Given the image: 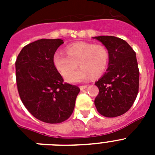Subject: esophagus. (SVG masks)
Instances as JSON below:
<instances>
[{"label":"esophagus","mask_w":155,"mask_h":155,"mask_svg":"<svg viewBox=\"0 0 155 155\" xmlns=\"http://www.w3.org/2000/svg\"><path fill=\"white\" fill-rule=\"evenodd\" d=\"M87 85H82V86H80V90H84V89H86V88H87Z\"/></svg>","instance_id":"esophagus-1"}]
</instances>
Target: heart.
I'll list each match as a JSON object with an SVG mask.
<instances>
[{
  "instance_id": "1",
  "label": "heart",
  "mask_w": 155,
  "mask_h": 155,
  "mask_svg": "<svg viewBox=\"0 0 155 155\" xmlns=\"http://www.w3.org/2000/svg\"><path fill=\"white\" fill-rule=\"evenodd\" d=\"M66 50L68 54L62 51L54 53L53 63L63 77L69 75L66 78L68 82L86 81L92 75L93 77H98L107 69L109 54L103 45L79 42L68 45ZM78 63L81 68L72 73Z\"/></svg>"
}]
</instances>
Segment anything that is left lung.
<instances>
[{
  "instance_id": "left-lung-1",
  "label": "left lung",
  "mask_w": 155,
  "mask_h": 155,
  "mask_svg": "<svg viewBox=\"0 0 155 155\" xmlns=\"http://www.w3.org/2000/svg\"><path fill=\"white\" fill-rule=\"evenodd\" d=\"M109 54L106 73L95 83L99 94L95 99L97 111L106 117L125 113L138 93L139 70L136 53L125 40L114 36L94 37Z\"/></svg>"
}]
</instances>
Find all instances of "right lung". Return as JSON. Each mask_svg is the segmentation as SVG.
Segmentation results:
<instances>
[{
	"instance_id": "obj_1",
	"label": "right lung",
	"mask_w": 155,
	"mask_h": 155,
	"mask_svg": "<svg viewBox=\"0 0 155 155\" xmlns=\"http://www.w3.org/2000/svg\"><path fill=\"white\" fill-rule=\"evenodd\" d=\"M62 39L42 38L26 45L15 63L20 98L27 110L43 122L57 124L70 117L80 88L63 83L53 63Z\"/></svg>"
}]
</instances>
